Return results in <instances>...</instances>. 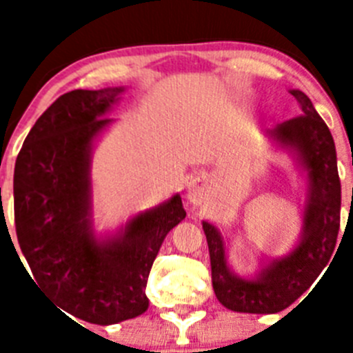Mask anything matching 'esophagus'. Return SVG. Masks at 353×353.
<instances>
[{
	"instance_id": "obj_1",
	"label": "esophagus",
	"mask_w": 353,
	"mask_h": 353,
	"mask_svg": "<svg viewBox=\"0 0 353 353\" xmlns=\"http://www.w3.org/2000/svg\"><path fill=\"white\" fill-rule=\"evenodd\" d=\"M187 199L192 205H199L205 198V182L201 179H192L185 189Z\"/></svg>"
}]
</instances>
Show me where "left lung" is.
Listing matches in <instances>:
<instances>
[{
	"mask_svg": "<svg viewBox=\"0 0 353 353\" xmlns=\"http://www.w3.org/2000/svg\"><path fill=\"white\" fill-rule=\"evenodd\" d=\"M301 117L286 120L265 136L292 157L304 182L301 233L281 256H267L252 276H240L228 260L223 233L203 221L210 252L212 286L224 307L236 313L272 314L286 310L320 276L336 248L341 212V183L332 134L310 97L290 90Z\"/></svg>",
	"mask_w": 353,
	"mask_h": 353,
	"instance_id": "obj_1",
	"label": "left lung"
}]
</instances>
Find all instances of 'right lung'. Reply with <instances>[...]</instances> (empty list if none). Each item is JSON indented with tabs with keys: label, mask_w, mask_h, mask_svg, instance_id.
I'll return each instance as SVG.
<instances>
[{
	"label": "right lung",
	"mask_w": 353,
	"mask_h": 353,
	"mask_svg": "<svg viewBox=\"0 0 353 353\" xmlns=\"http://www.w3.org/2000/svg\"><path fill=\"white\" fill-rule=\"evenodd\" d=\"M125 90H74L58 97L24 139L14 171L15 232L33 281L58 307L97 325L148 310L150 269L168 233L185 219L174 192L114 232H97L93 150L114 123L105 117Z\"/></svg>",
	"instance_id": "right-lung-1"
}]
</instances>
